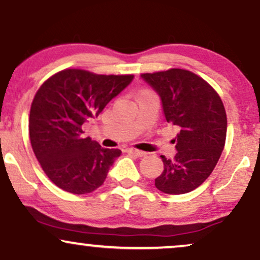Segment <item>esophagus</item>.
Segmentation results:
<instances>
[{
    "mask_svg": "<svg viewBox=\"0 0 260 260\" xmlns=\"http://www.w3.org/2000/svg\"><path fill=\"white\" fill-rule=\"evenodd\" d=\"M127 153L128 154H132V155H136V156H138V157H140V156H144L145 154L147 153H144V151H140V150H137V149H132V148H129V149H127Z\"/></svg>",
    "mask_w": 260,
    "mask_h": 260,
    "instance_id": "esophagus-1",
    "label": "esophagus"
}]
</instances>
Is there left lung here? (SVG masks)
Listing matches in <instances>:
<instances>
[{
	"mask_svg": "<svg viewBox=\"0 0 260 260\" xmlns=\"http://www.w3.org/2000/svg\"><path fill=\"white\" fill-rule=\"evenodd\" d=\"M143 79L159 94L166 121L177 131L174 159L161 155L164 171L155 187L183 194L199 187L213 172L225 147L228 118L219 94L190 71L171 68L144 73Z\"/></svg>",
	"mask_w": 260,
	"mask_h": 260,
	"instance_id": "left-lung-1",
	"label": "left lung"
}]
</instances>
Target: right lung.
Returning <instances> with one entry per match:
<instances>
[{"label": "right lung", "instance_id": "add662e5", "mask_svg": "<svg viewBox=\"0 0 260 260\" xmlns=\"http://www.w3.org/2000/svg\"><path fill=\"white\" fill-rule=\"evenodd\" d=\"M133 77L72 68L53 74L39 88L29 116L31 148L45 174L61 189L85 194L106 180L121 150L85 138L83 124L98 117Z\"/></svg>", "mask_w": 260, "mask_h": 260}]
</instances>
